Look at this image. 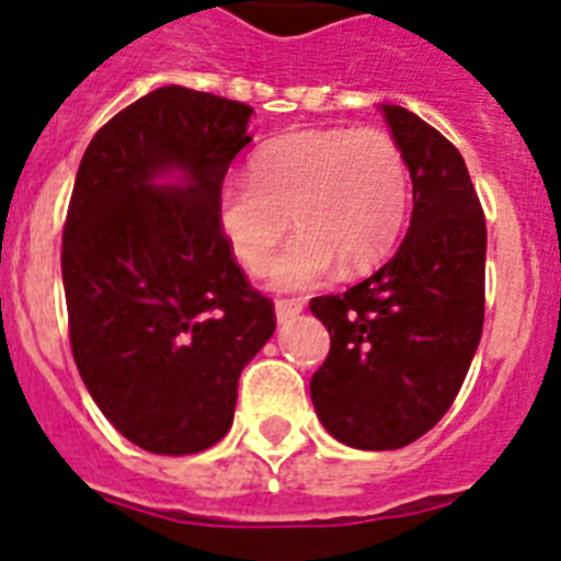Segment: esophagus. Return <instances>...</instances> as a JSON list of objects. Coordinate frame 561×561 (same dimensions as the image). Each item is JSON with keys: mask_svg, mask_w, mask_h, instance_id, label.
<instances>
[{"mask_svg": "<svg viewBox=\"0 0 561 561\" xmlns=\"http://www.w3.org/2000/svg\"><path fill=\"white\" fill-rule=\"evenodd\" d=\"M300 311H304V300L300 297H277L275 300V314L280 323H286L289 317L300 314Z\"/></svg>", "mask_w": 561, "mask_h": 561, "instance_id": "esophagus-1", "label": "esophagus"}]
</instances>
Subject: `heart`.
<instances>
[{"label": "heart", "mask_w": 561, "mask_h": 561, "mask_svg": "<svg viewBox=\"0 0 561 561\" xmlns=\"http://www.w3.org/2000/svg\"><path fill=\"white\" fill-rule=\"evenodd\" d=\"M410 199L399 142L381 128H304L266 142L250 182L219 187L221 238L247 272H264L295 225L297 238L272 266L277 289H304L334 264L365 272L393 250ZM293 221H288V216Z\"/></svg>", "instance_id": "heart-1"}]
</instances>
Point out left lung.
Returning <instances> with one entry per match:
<instances>
[{
  "label": "left lung",
  "mask_w": 561,
  "mask_h": 561,
  "mask_svg": "<svg viewBox=\"0 0 561 561\" xmlns=\"http://www.w3.org/2000/svg\"><path fill=\"white\" fill-rule=\"evenodd\" d=\"M413 180V219L388 264L311 300L331 348L311 376L323 427L356 449H399L444 419L483 334L485 216L458 148L381 106Z\"/></svg>",
  "instance_id": "obj_1"
}]
</instances>
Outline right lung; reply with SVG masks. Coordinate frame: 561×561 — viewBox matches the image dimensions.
Here are the masks:
<instances>
[{"label":"right lung","instance_id":"right-lung-1","mask_svg":"<svg viewBox=\"0 0 561 561\" xmlns=\"http://www.w3.org/2000/svg\"><path fill=\"white\" fill-rule=\"evenodd\" d=\"M241 101L160 87L92 137L64 221L69 345L101 413L153 455L227 435L238 376L275 331L221 238L216 199L252 140ZM180 167L188 185L152 180Z\"/></svg>","mask_w":561,"mask_h":561}]
</instances>
